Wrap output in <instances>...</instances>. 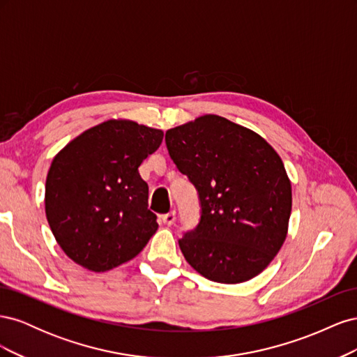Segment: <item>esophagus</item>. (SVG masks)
<instances>
[{
	"instance_id": "1",
	"label": "esophagus",
	"mask_w": 357,
	"mask_h": 357,
	"mask_svg": "<svg viewBox=\"0 0 357 357\" xmlns=\"http://www.w3.org/2000/svg\"><path fill=\"white\" fill-rule=\"evenodd\" d=\"M162 222H164L167 226L174 225V222H176V211H169V213L162 215Z\"/></svg>"
}]
</instances>
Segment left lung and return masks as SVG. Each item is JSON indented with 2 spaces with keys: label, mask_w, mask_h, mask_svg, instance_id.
Instances as JSON below:
<instances>
[{
  "label": "left lung",
  "mask_w": 357,
  "mask_h": 357,
  "mask_svg": "<svg viewBox=\"0 0 357 357\" xmlns=\"http://www.w3.org/2000/svg\"><path fill=\"white\" fill-rule=\"evenodd\" d=\"M171 159L197 188L201 220L178 245L215 283L261 274L282 248L291 211L283 160L252 129L205 114L165 134Z\"/></svg>",
  "instance_id": "1"
}]
</instances>
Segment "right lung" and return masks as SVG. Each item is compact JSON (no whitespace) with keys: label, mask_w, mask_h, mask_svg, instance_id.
<instances>
[{"label":"right lung","mask_w":357,"mask_h":357,"mask_svg":"<svg viewBox=\"0 0 357 357\" xmlns=\"http://www.w3.org/2000/svg\"><path fill=\"white\" fill-rule=\"evenodd\" d=\"M164 139L160 129L107 121L75 137L53 158L46 178V218L75 264L104 273L134 259L158 229L138 172Z\"/></svg>","instance_id":"1"}]
</instances>
